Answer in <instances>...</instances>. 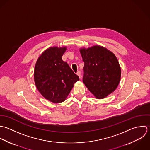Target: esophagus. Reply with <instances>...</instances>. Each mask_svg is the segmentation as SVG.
<instances>
[{"instance_id":"1","label":"esophagus","mask_w":150,"mask_h":150,"mask_svg":"<svg viewBox=\"0 0 150 150\" xmlns=\"http://www.w3.org/2000/svg\"><path fill=\"white\" fill-rule=\"evenodd\" d=\"M76 74H77V75L79 77V78H81V71H78V72L76 73Z\"/></svg>"}]
</instances>
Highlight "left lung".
<instances>
[{
  "label": "left lung",
  "instance_id": "8db88e82",
  "mask_svg": "<svg viewBox=\"0 0 150 150\" xmlns=\"http://www.w3.org/2000/svg\"><path fill=\"white\" fill-rule=\"evenodd\" d=\"M85 62L83 82L98 99L112 93L118 87L121 76L119 62L111 52L103 46L81 49Z\"/></svg>",
  "mask_w": 150,
  "mask_h": 150
}]
</instances>
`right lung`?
<instances>
[{"mask_svg": "<svg viewBox=\"0 0 150 150\" xmlns=\"http://www.w3.org/2000/svg\"><path fill=\"white\" fill-rule=\"evenodd\" d=\"M66 47H51L38 58L34 69V81L40 94L54 103L64 101L79 78L62 60Z\"/></svg>", "mask_w": 150, "mask_h": 150, "instance_id": "obj_1", "label": "right lung"}]
</instances>
